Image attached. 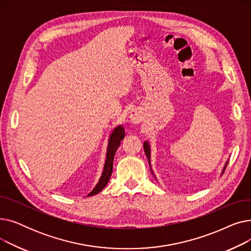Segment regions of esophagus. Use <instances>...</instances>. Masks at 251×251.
<instances>
[{
  "mask_svg": "<svg viewBox=\"0 0 251 251\" xmlns=\"http://www.w3.org/2000/svg\"><path fill=\"white\" fill-rule=\"evenodd\" d=\"M129 118H130L131 122L134 123V124H138V123H140L142 121V116H141L140 112H138L137 110H132V111H131Z\"/></svg>",
  "mask_w": 251,
  "mask_h": 251,
  "instance_id": "34e87169",
  "label": "esophagus"
}]
</instances>
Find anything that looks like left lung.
<instances>
[{
	"instance_id": "1",
	"label": "left lung",
	"mask_w": 251,
	"mask_h": 251,
	"mask_svg": "<svg viewBox=\"0 0 251 251\" xmlns=\"http://www.w3.org/2000/svg\"><path fill=\"white\" fill-rule=\"evenodd\" d=\"M143 149H144V152H146V154H147V157H148L150 166H151V149H150V146H149V142H148V141H146V142L143 143ZM227 164H228V162L226 163L225 168H224V170H223V173H224V171H225V169H226V167H227ZM151 173H152V171H151ZM223 173H222V174H223ZM152 174H153V173H152Z\"/></svg>"
}]
</instances>
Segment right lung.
I'll list each match as a JSON object with an SVG mask.
<instances>
[{
  "mask_svg": "<svg viewBox=\"0 0 251 251\" xmlns=\"http://www.w3.org/2000/svg\"><path fill=\"white\" fill-rule=\"evenodd\" d=\"M124 137H125L124 128L122 126L116 127L112 132L111 136H110V139H109L108 151H107V159H105V162H104L101 177H100L99 183L97 184V186L94 188V190H92L88 194V196H92L95 194H98L108 184V182L111 178L112 172H113V163H114V156H115L116 151L118 150L119 147H120L121 141L124 139Z\"/></svg>",
  "mask_w": 251,
  "mask_h": 251,
  "instance_id": "right-lung-1",
  "label": "right lung"
}]
</instances>
